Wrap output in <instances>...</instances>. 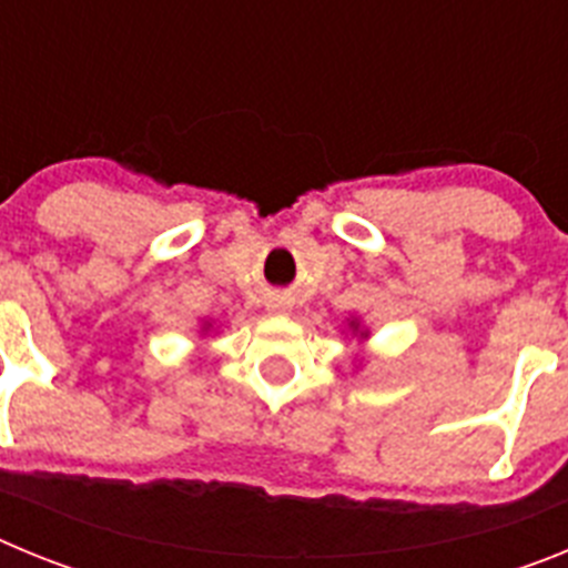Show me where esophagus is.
<instances>
[{
  "mask_svg": "<svg viewBox=\"0 0 568 568\" xmlns=\"http://www.w3.org/2000/svg\"><path fill=\"white\" fill-rule=\"evenodd\" d=\"M267 307L273 310V313H287V310H290V301L284 298V295H275V298L270 301Z\"/></svg>",
  "mask_w": 568,
  "mask_h": 568,
  "instance_id": "esophagus-1",
  "label": "esophagus"
}]
</instances>
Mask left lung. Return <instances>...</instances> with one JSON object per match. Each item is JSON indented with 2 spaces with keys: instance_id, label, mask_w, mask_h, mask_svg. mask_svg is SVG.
<instances>
[{
  "instance_id": "obj_1",
  "label": "left lung",
  "mask_w": 568,
  "mask_h": 568,
  "mask_svg": "<svg viewBox=\"0 0 568 568\" xmlns=\"http://www.w3.org/2000/svg\"><path fill=\"white\" fill-rule=\"evenodd\" d=\"M349 327H353V333H358L361 338H366V329L358 327V321H349Z\"/></svg>"
}]
</instances>
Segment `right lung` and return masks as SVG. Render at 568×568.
Returning a JSON list of instances; mask_svg holds the SVG:
<instances>
[{"label":"right lung","instance_id":"1","mask_svg":"<svg viewBox=\"0 0 568 568\" xmlns=\"http://www.w3.org/2000/svg\"><path fill=\"white\" fill-rule=\"evenodd\" d=\"M210 327V324H204V329H207Z\"/></svg>","mask_w":568,"mask_h":568}]
</instances>
